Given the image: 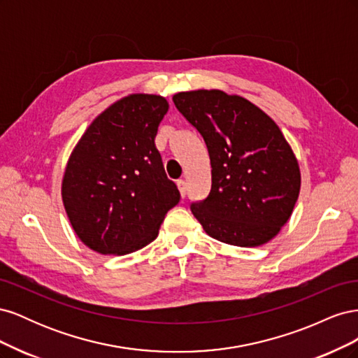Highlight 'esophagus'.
<instances>
[{"mask_svg": "<svg viewBox=\"0 0 358 358\" xmlns=\"http://www.w3.org/2000/svg\"><path fill=\"white\" fill-rule=\"evenodd\" d=\"M178 188H179V192H180V196H182V199L187 196V182L183 180V179H179L178 182Z\"/></svg>", "mask_w": 358, "mask_h": 358, "instance_id": "34e87169", "label": "esophagus"}]
</instances>
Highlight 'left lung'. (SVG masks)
I'll return each mask as SVG.
<instances>
[{
  "label": "left lung",
  "instance_id": "1",
  "mask_svg": "<svg viewBox=\"0 0 358 358\" xmlns=\"http://www.w3.org/2000/svg\"><path fill=\"white\" fill-rule=\"evenodd\" d=\"M173 103L208 146L212 188L191 204L203 230L243 248L272 241L289 220L301 182L279 127L243 96L220 90L178 92Z\"/></svg>",
  "mask_w": 358,
  "mask_h": 358
}]
</instances>
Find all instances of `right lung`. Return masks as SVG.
<instances>
[{"label":"right lung","mask_w":358,"mask_h":358,"mask_svg":"<svg viewBox=\"0 0 358 358\" xmlns=\"http://www.w3.org/2000/svg\"><path fill=\"white\" fill-rule=\"evenodd\" d=\"M169 110L161 95L131 94L96 116L74 146L62 203L79 239L103 255H125L157 239L180 194L155 148Z\"/></svg>","instance_id":"1"}]
</instances>
